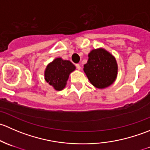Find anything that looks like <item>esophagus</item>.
Masks as SVG:
<instances>
[{
	"label": "esophagus",
	"instance_id": "obj_1",
	"mask_svg": "<svg viewBox=\"0 0 150 150\" xmlns=\"http://www.w3.org/2000/svg\"><path fill=\"white\" fill-rule=\"evenodd\" d=\"M75 66H76L77 69H78V70H80V69H81V66H80L79 64H75Z\"/></svg>",
	"mask_w": 150,
	"mask_h": 150
}]
</instances>
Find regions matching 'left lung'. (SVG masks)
<instances>
[{"instance_id":"1","label":"left lung","mask_w":150,"mask_h":150,"mask_svg":"<svg viewBox=\"0 0 150 150\" xmlns=\"http://www.w3.org/2000/svg\"><path fill=\"white\" fill-rule=\"evenodd\" d=\"M83 70L94 87L102 89L111 86L117 75V64L112 54L102 48L93 49Z\"/></svg>"}]
</instances>
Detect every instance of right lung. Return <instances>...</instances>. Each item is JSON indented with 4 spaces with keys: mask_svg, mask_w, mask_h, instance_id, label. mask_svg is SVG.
<instances>
[{
    "mask_svg": "<svg viewBox=\"0 0 150 150\" xmlns=\"http://www.w3.org/2000/svg\"><path fill=\"white\" fill-rule=\"evenodd\" d=\"M75 69V66L70 61L58 57L47 65L44 72L45 81L56 91H62L65 88L69 74Z\"/></svg>",
    "mask_w": 150,
    "mask_h": 150,
    "instance_id": "1",
    "label": "right lung"
}]
</instances>
